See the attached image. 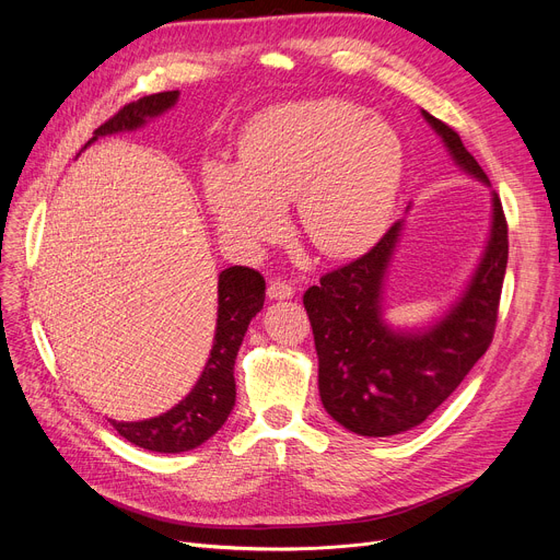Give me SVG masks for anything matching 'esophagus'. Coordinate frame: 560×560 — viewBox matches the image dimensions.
<instances>
[{
  "label": "esophagus",
  "mask_w": 560,
  "mask_h": 560,
  "mask_svg": "<svg viewBox=\"0 0 560 560\" xmlns=\"http://www.w3.org/2000/svg\"><path fill=\"white\" fill-rule=\"evenodd\" d=\"M292 295H295V288H292L288 281H272L268 285V298L270 300H292Z\"/></svg>",
  "instance_id": "34e87169"
}]
</instances>
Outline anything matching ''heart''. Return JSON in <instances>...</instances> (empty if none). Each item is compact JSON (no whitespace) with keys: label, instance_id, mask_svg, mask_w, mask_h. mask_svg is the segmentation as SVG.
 <instances>
[{"label":"heart","instance_id":"b5f03b06","mask_svg":"<svg viewBox=\"0 0 560 560\" xmlns=\"http://www.w3.org/2000/svg\"><path fill=\"white\" fill-rule=\"evenodd\" d=\"M238 159L206 170V197L226 238L243 249L277 238L281 209L295 199L306 241L334 258L363 254L381 238L404 174L397 131L334 97L258 113Z\"/></svg>","mask_w":560,"mask_h":560}]
</instances>
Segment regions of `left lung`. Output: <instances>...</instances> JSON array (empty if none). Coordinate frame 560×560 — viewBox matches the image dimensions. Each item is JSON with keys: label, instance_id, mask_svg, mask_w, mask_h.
<instances>
[{"label": "left lung", "instance_id": "1", "mask_svg": "<svg viewBox=\"0 0 560 560\" xmlns=\"http://www.w3.org/2000/svg\"><path fill=\"white\" fill-rule=\"evenodd\" d=\"M452 161L477 182H490L460 136L422 110ZM490 235L456 302L433 325L390 327L384 288L404 220L365 256L319 279L304 292L317 351L319 399L347 431L386 438L422 424L492 342L509 262V226L492 190Z\"/></svg>", "mask_w": 560, "mask_h": 560}]
</instances>
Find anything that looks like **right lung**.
<instances>
[{
  "label": "right lung",
  "instance_id": "add662e5",
  "mask_svg": "<svg viewBox=\"0 0 560 560\" xmlns=\"http://www.w3.org/2000/svg\"><path fill=\"white\" fill-rule=\"evenodd\" d=\"M176 100H179V91H167L127 104L95 129V136L83 144V150L102 136L144 127L152 117L170 110ZM262 302L265 279L256 270L243 268V265L222 270L218 277L215 338L209 361L192 390L163 416L140 422L108 420L113 429L129 443L159 454H182L215 435L235 406V357H238L249 322L262 308Z\"/></svg>",
  "mask_w": 560,
  "mask_h": 560
}]
</instances>
